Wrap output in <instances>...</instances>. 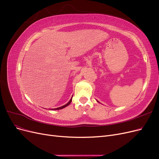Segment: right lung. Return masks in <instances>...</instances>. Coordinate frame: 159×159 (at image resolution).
<instances>
[{"mask_svg": "<svg viewBox=\"0 0 159 159\" xmlns=\"http://www.w3.org/2000/svg\"><path fill=\"white\" fill-rule=\"evenodd\" d=\"M71 100H72V98H71V99L69 101V102H68V103H66V105H63V106H61V107H57V108H56V109H54V110H59V109H63V108H64V107H67V106H68V105H69L70 104V103H71Z\"/></svg>", "mask_w": 159, "mask_h": 159, "instance_id": "obj_1", "label": "right lung"}]
</instances>
